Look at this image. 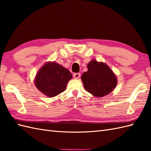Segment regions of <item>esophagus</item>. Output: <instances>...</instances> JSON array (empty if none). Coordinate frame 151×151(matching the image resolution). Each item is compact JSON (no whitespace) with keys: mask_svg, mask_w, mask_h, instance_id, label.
Returning <instances> with one entry per match:
<instances>
[{"mask_svg":"<svg viewBox=\"0 0 151 151\" xmlns=\"http://www.w3.org/2000/svg\"><path fill=\"white\" fill-rule=\"evenodd\" d=\"M80 73H75L74 74H73V78L75 79H78L80 78Z\"/></svg>","mask_w":151,"mask_h":151,"instance_id":"1","label":"esophagus"}]
</instances>
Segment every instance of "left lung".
<instances>
[{"instance_id":"1","label":"left lung","mask_w":151,"mask_h":151,"mask_svg":"<svg viewBox=\"0 0 151 151\" xmlns=\"http://www.w3.org/2000/svg\"><path fill=\"white\" fill-rule=\"evenodd\" d=\"M87 68L88 71L81 76L86 91L97 98H101L115 88L118 82L116 76L105 63L92 60Z\"/></svg>"}]
</instances>
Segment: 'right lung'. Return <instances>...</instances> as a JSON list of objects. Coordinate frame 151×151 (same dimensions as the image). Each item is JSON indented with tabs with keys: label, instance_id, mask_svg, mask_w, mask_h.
<instances>
[{
	"label": "right lung",
	"instance_id": "right-lung-1",
	"mask_svg": "<svg viewBox=\"0 0 151 151\" xmlns=\"http://www.w3.org/2000/svg\"><path fill=\"white\" fill-rule=\"evenodd\" d=\"M72 78V73L68 69L55 62H48L37 73L35 85L39 91L52 98L64 91Z\"/></svg>",
	"mask_w": 151,
	"mask_h": 151
}]
</instances>
